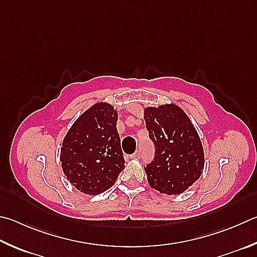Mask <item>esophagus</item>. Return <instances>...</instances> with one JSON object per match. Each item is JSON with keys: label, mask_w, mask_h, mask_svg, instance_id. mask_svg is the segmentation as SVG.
Returning <instances> with one entry per match:
<instances>
[{"label": "esophagus", "mask_w": 257, "mask_h": 257, "mask_svg": "<svg viewBox=\"0 0 257 257\" xmlns=\"http://www.w3.org/2000/svg\"><path fill=\"white\" fill-rule=\"evenodd\" d=\"M141 156H142V153L139 152V151H137L136 153L133 154V155H130L129 157H130V158H139Z\"/></svg>", "instance_id": "34e87169"}]
</instances>
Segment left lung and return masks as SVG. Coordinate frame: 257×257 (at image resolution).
Masks as SVG:
<instances>
[{
    "instance_id": "obj_1",
    "label": "left lung",
    "mask_w": 257,
    "mask_h": 257,
    "mask_svg": "<svg viewBox=\"0 0 257 257\" xmlns=\"http://www.w3.org/2000/svg\"><path fill=\"white\" fill-rule=\"evenodd\" d=\"M145 121L155 157L145 167L149 185L164 194H180L202 173L204 154L199 135L175 104L145 109Z\"/></svg>"
}]
</instances>
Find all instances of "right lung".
Instances as JSON below:
<instances>
[{
    "instance_id": "obj_1",
    "label": "right lung",
    "mask_w": 257,
    "mask_h": 257,
    "mask_svg": "<svg viewBox=\"0 0 257 257\" xmlns=\"http://www.w3.org/2000/svg\"><path fill=\"white\" fill-rule=\"evenodd\" d=\"M116 120L118 113L112 105L96 103L74 122L64 138L63 171L83 193L104 192L124 169Z\"/></svg>"
}]
</instances>
